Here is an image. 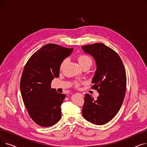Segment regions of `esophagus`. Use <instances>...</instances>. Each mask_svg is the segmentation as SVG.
Returning a JSON list of instances; mask_svg holds the SVG:
<instances>
[{
    "label": "esophagus",
    "mask_w": 147,
    "mask_h": 147,
    "mask_svg": "<svg viewBox=\"0 0 147 147\" xmlns=\"http://www.w3.org/2000/svg\"><path fill=\"white\" fill-rule=\"evenodd\" d=\"M80 94L81 96H83V95H82V94Z\"/></svg>",
    "instance_id": "esophagus-1"
}]
</instances>
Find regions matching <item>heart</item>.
I'll use <instances>...</instances> for the list:
<instances>
[{
    "label": "heart",
    "instance_id": "1",
    "mask_svg": "<svg viewBox=\"0 0 147 147\" xmlns=\"http://www.w3.org/2000/svg\"><path fill=\"white\" fill-rule=\"evenodd\" d=\"M77 60H78L79 64L81 67H83L84 65H91L92 64V59L88 55H80L78 57V58H77ZM67 62V60L65 59L64 60L61 64V68H63Z\"/></svg>",
    "mask_w": 147,
    "mask_h": 147
}]
</instances>
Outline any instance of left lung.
<instances>
[{"instance_id":"1","label":"left lung","mask_w":147,"mask_h":147,"mask_svg":"<svg viewBox=\"0 0 147 147\" xmlns=\"http://www.w3.org/2000/svg\"><path fill=\"white\" fill-rule=\"evenodd\" d=\"M82 49L95 59L92 88L99 94L96 100L85 95L82 114L88 121L102 125L117 114L122 105L126 89L125 69L118 54L103 43L83 46Z\"/></svg>"}]
</instances>
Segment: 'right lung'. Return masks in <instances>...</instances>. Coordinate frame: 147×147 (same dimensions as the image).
<instances>
[{"label": "right lung", "instance_id": "right-lung-1", "mask_svg": "<svg viewBox=\"0 0 147 147\" xmlns=\"http://www.w3.org/2000/svg\"><path fill=\"white\" fill-rule=\"evenodd\" d=\"M73 51L47 44L30 57L23 70L20 82L23 102L30 117L40 126H52L61 118V105L66 95L51 88V82L58 78L62 62Z\"/></svg>", "mask_w": 147, "mask_h": 147}]
</instances>
